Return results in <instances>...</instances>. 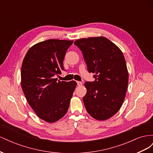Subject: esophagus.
<instances>
[{
	"label": "esophagus",
	"mask_w": 153,
	"mask_h": 153,
	"mask_svg": "<svg viewBox=\"0 0 153 153\" xmlns=\"http://www.w3.org/2000/svg\"><path fill=\"white\" fill-rule=\"evenodd\" d=\"M76 83H77V85H78V86H81L83 84H82V82H79V81H77L76 82Z\"/></svg>",
	"instance_id": "1"
}]
</instances>
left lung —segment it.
Returning a JSON list of instances; mask_svg holds the SVG:
<instances>
[{"mask_svg":"<svg viewBox=\"0 0 153 153\" xmlns=\"http://www.w3.org/2000/svg\"><path fill=\"white\" fill-rule=\"evenodd\" d=\"M88 71L96 80L87 82L83 101L87 112L99 121L112 117L121 108L128 84V71L122 51L103 36L77 39Z\"/></svg>","mask_w":153,"mask_h":153,"instance_id":"obj_1","label":"left lung"}]
</instances>
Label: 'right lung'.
Segmentation results:
<instances>
[{
    "label": "right lung",
    "instance_id": "obj_1",
    "mask_svg": "<svg viewBox=\"0 0 153 153\" xmlns=\"http://www.w3.org/2000/svg\"><path fill=\"white\" fill-rule=\"evenodd\" d=\"M73 41L51 39L31 47L23 60L21 86L27 102L38 117L52 123L64 116L77 85L57 81L63 61Z\"/></svg>",
    "mask_w": 153,
    "mask_h": 153
}]
</instances>
